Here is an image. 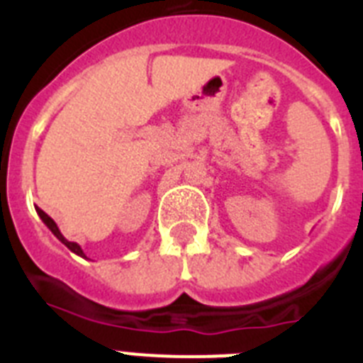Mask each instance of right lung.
Here are the masks:
<instances>
[{"instance_id": "add662e5", "label": "right lung", "mask_w": 363, "mask_h": 363, "mask_svg": "<svg viewBox=\"0 0 363 363\" xmlns=\"http://www.w3.org/2000/svg\"><path fill=\"white\" fill-rule=\"evenodd\" d=\"M36 213H38V216L41 218V221H43L45 225L49 227V229H50V233H52L54 236H56V238L60 240V242L63 243V245H67V247H69V249H70V251L74 252V255L82 256V258H86V256H85V252H83V249H82V247H79L78 243H76V242H69V240H67L65 236H63V234H62V230H60V227L56 225V221H54L52 218L49 216V214H47V213H43V211H41L40 207H36Z\"/></svg>"}]
</instances>
